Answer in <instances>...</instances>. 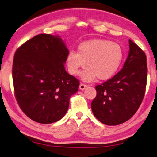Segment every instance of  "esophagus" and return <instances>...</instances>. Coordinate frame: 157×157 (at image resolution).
<instances>
[{"label":"esophagus","instance_id":"1","mask_svg":"<svg viewBox=\"0 0 157 157\" xmlns=\"http://www.w3.org/2000/svg\"><path fill=\"white\" fill-rule=\"evenodd\" d=\"M87 85H86V84H83V83H80V90H84L85 88H87Z\"/></svg>","mask_w":157,"mask_h":157}]
</instances>
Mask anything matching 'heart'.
Returning <instances> with one entry per match:
<instances>
[{
  "mask_svg": "<svg viewBox=\"0 0 157 157\" xmlns=\"http://www.w3.org/2000/svg\"><path fill=\"white\" fill-rule=\"evenodd\" d=\"M124 58L121 47L105 39H93L82 43L77 48V53L70 51L67 56L69 73L77 75L85 82H91L96 77L100 80L111 78L121 67Z\"/></svg>",
  "mask_w": 157,
  "mask_h": 157,
  "instance_id": "b5f03b06",
  "label": "heart"
}]
</instances>
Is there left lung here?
<instances>
[{
  "mask_svg": "<svg viewBox=\"0 0 157 157\" xmlns=\"http://www.w3.org/2000/svg\"><path fill=\"white\" fill-rule=\"evenodd\" d=\"M129 52L123 69L112 78L96 86L91 102L94 116L105 125L116 126L132 117L142 103L147 82L144 51L131 39Z\"/></svg>",
  "mask_w": 157,
  "mask_h": 157,
  "instance_id": "obj_1",
  "label": "left lung"
}]
</instances>
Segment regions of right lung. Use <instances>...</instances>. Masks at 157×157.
<instances>
[{"instance_id":"right-lung-1","label":"right lung","mask_w":157,"mask_h":157,"mask_svg":"<svg viewBox=\"0 0 157 157\" xmlns=\"http://www.w3.org/2000/svg\"><path fill=\"white\" fill-rule=\"evenodd\" d=\"M69 50L58 36L39 34L22 44L13 60L14 95L22 112L40 124L67 113L80 82L65 70Z\"/></svg>"}]
</instances>
